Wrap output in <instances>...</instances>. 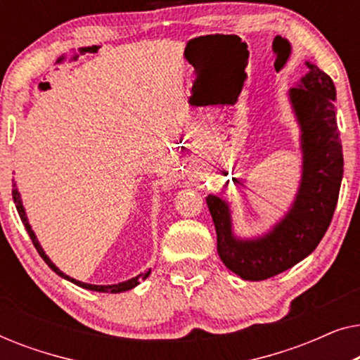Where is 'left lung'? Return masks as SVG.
<instances>
[{"label":"left lung","mask_w":360,"mask_h":360,"mask_svg":"<svg viewBox=\"0 0 360 360\" xmlns=\"http://www.w3.org/2000/svg\"><path fill=\"white\" fill-rule=\"evenodd\" d=\"M304 63L308 72L287 93L302 150V179L290 208L265 233L243 238L234 231L229 201L206 196L219 259L243 280L270 278L302 262L326 234L336 210L344 172L336 86L314 63Z\"/></svg>","instance_id":"1"}]
</instances>
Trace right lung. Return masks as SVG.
<instances>
[{
	"label": "right lung",
	"mask_w": 360,
	"mask_h": 360,
	"mask_svg": "<svg viewBox=\"0 0 360 360\" xmlns=\"http://www.w3.org/2000/svg\"><path fill=\"white\" fill-rule=\"evenodd\" d=\"M13 186H14V188H13V200H14V205H16V210H18L19 216H21V221H22L24 228H26V231H27L29 238L32 239V244L36 245L37 252H39V255H41V257L44 259V262H46V264L49 265V267H51V269L53 270V272H56V274L58 275V277L65 278V280H68V282L75 283V285H78V287H82V288H85V290H91V292H101V293H122V292H127V290H132L134 287H137V285H139V283L142 282V280H146V278L149 277V275H150L152 269H147V270H144V272H141L139 275H136V277L124 280V282L112 283V285H95V283H85V282H80V280H77V278L70 277V275L63 274L62 270L58 269L57 265L52 262L51 257H49V255L46 254V250L42 249L41 243H39V239H37L36 233H34V231H32V226H31V223H29V219H27L26 208H24V205H22L21 193H19V190H18V186H16V181H14Z\"/></svg>",
	"instance_id": "1"
}]
</instances>
